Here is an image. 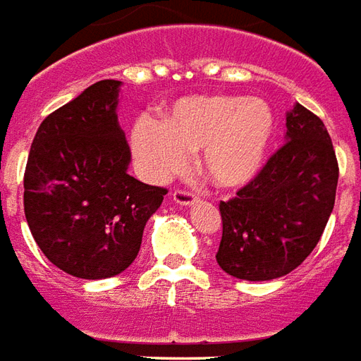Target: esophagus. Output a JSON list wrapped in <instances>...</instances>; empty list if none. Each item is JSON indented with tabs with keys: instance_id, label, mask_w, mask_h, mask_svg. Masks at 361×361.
I'll return each instance as SVG.
<instances>
[{
	"instance_id": "1",
	"label": "esophagus",
	"mask_w": 361,
	"mask_h": 361,
	"mask_svg": "<svg viewBox=\"0 0 361 361\" xmlns=\"http://www.w3.org/2000/svg\"><path fill=\"white\" fill-rule=\"evenodd\" d=\"M173 202L178 206H190L196 202V194L186 192V190H175L173 192Z\"/></svg>"
}]
</instances>
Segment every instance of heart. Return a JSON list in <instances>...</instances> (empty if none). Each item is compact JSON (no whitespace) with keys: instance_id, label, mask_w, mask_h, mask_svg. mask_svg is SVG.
I'll return each mask as SVG.
<instances>
[{"instance_id":"1","label":"heart","mask_w":361,"mask_h":361,"mask_svg":"<svg viewBox=\"0 0 361 361\" xmlns=\"http://www.w3.org/2000/svg\"><path fill=\"white\" fill-rule=\"evenodd\" d=\"M276 130V112L264 99L188 94L169 104L161 122H135L132 152L142 173L157 183L183 173L188 153L198 152V171L209 185L235 190L260 175Z\"/></svg>"}]
</instances>
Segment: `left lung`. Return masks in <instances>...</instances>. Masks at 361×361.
<instances>
[{"label": "left lung", "instance_id": "1", "mask_svg": "<svg viewBox=\"0 0 361 361\" xmlns=\"http://www.w3.org/2000/svg\"><path fill=\"white\" fill-rule=\"evenodd\" d=\"M286 128V144L260 175L219 204L216 260L239 280L290 274L315 249L334 208L338 163L323 120L295 103Z\"/></svg>", "mask_w": 361, "mask_h": 361}]
</instances>
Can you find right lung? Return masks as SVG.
<instances>
[{"mask_svg":"<svg viewBox=\"0 0 361 361\" xmlns=\"http://www.w3.org/2000/svg\"><path fill=\"white\" fill-rule=\"evenodd\" d=\"M120 85L97 81L48 114L25 169L30 233L54 267L83 280L112 278L134 262L145 224L167 194L128 175Z\"/></svg>","mask_w":361,"mask_h":361,"instance_id":"1","label":"right lung"}]
</instances>
